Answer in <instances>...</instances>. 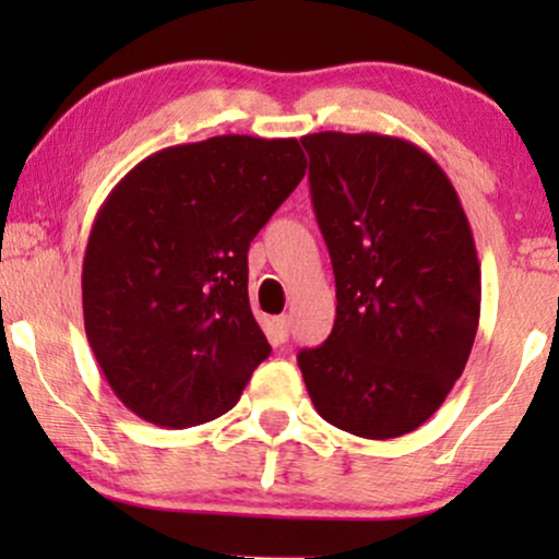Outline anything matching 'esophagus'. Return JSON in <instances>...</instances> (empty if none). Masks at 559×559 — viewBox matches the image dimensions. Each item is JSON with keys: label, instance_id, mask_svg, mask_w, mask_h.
I'll use <instances>...</instances> for the list:
<instances>
[{"label": "esophagus", "instance_id": "34e87169", "mask_svg": "<svg viewBox=\"0 0 559 559\" xmlns=\"http://www.w3.org/2000/svg\"><path fill=\"white\" fill-rule=\"evenodd\" d=\"M273 329H275V336H278V342H286L288 329H292V320H288V316L275 318L273 320Z\"/></svg>", "mask_w": 559, "mask_h": 559}]
</instances>
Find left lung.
I'll list each match as a JSON object with an SVG mask.
<instances>
[{"mask_svg":"<svg viewBox=\"0 0 559 559\" xmlns=\"http://www.w3.org/2000/svg\"><path fill=\"white\" fill-rule=\"evenodd\" d=\"M336 278V320L297 362L320 418L362 439L423 426L463 376L480 262L447 173L383 133L301 136Z\"/></svg>","mask_w":559,"mask_h":559,"instance_id":"left-lung-1","label":"left lung"}]
</instances>
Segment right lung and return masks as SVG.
Masks as SVG:
<instances>
[{
	"mask_svg": "<svg viewBox=\"0 0 559 559\" xmlns=\"http://www.w3.org/2000/svg\"><path fill=\"white\" fill-rule=\"evenodd\" d=\"M305 168L297 139L228 133L155 152L105 199L83 258V325L139 418H221L271 355L249 307L247 252Z\"/></svg>",
	"mask_w": 559,
	"mask_h": 559,
	"instance_id": "obj_1",
	"label": "right lung"
}]
</instances>
